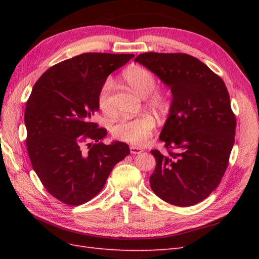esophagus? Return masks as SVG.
Segmentation results:
<instances>
[{"label": "esophagus", "instance_id": "1", "mask_svg": "<svg viewBox=\"0 0 259 259\" xmlns=\"http://www.w3.org/2000/svg\"><path fill=\"white\" fill-rule=\"evenodd\" d=\"M130 152L133 153V155H138V153L142 152V149L139 147H136V146H131L130 147Z\"/></svg>", "mask_w": 259, "mask_h": 259}]
</instances>
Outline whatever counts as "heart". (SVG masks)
Wrapping results in <instances>:
<instances>
[{"mask_svg": "<svg viewBox=\"0 0 259 259\" xmlns=\"http://www.w3.org/2000/svg\"><path fill=\"white\" fill-rule=\"evenodd\" d=\"M122 80L131 89L146 99L147 106L158 113L167 112L169 100L167 92L156 88L157 80L151 71L142 67H131L122 74ZM113 82L108 79L98 92V106L106 114L113 113L112 106ZM156 128L155 118L144 113L135 118H122L113 125L112 134L115 138L135 146L144 145L150 138Z\"/></svg>", "mask_w": 259, "mask_h": 259, "instance_id": "b5f03b06", "label": "heart"}]
</instances>
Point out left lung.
<instances>
[{
  "mask_svg": "<svg viewBox=\"0 0 259 259\" xmlns=\"http://www.w3.org/2000/svg\"><path fill=\"white\" fill-rule=\"evenodd\" d=\"M136 62L157 74L172 92L169 117L153 149L152 191L163 201L189 207L217 188L229 163L236 117L223 79L186 53H141Z\"/></svg>",
  "mask_w": 259,
  "mask_h": 259,
  "instance_id": "1",
  "label": "left lung"
}]
</instances>
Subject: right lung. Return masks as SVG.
Instances as JSON below:
<instances>
[{"label":"right lung","instance_id":"obj_1","mask_svg":"<svg viewBox=\"0 0 259 259\" xmlns=\"http://www.w3.org/2000/svg\"><path fill=\"white\" fill-rule=\"evenodd\" d=\"M134 54L82 53L43 73L27 99L26 149L43 187L56 199L79 206L96 197L113 167L129 155L124 142L104 145L106 128L91 119L108 75Z\"/></svg>","mask_w":259,"mask_h":259}]
</instances>
